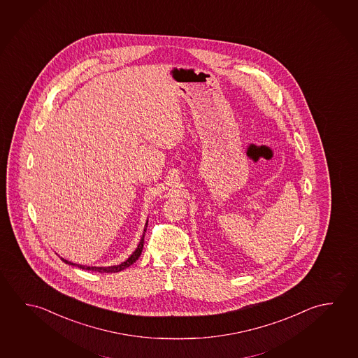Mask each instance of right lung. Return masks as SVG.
<instances>
[{
    "label": "right lung",
    "mask_w": 358,
    "mask_h": 358,
    "mask_svg": "<svg viewBox=\"0 0 358 358\" xmlns=\"http://www.w3.org/2000/svg\"><path fill=\"white\" fill-rule=\"evenodd\" d=\"M146 227H148V222H146L145 228H144V233H143V236H141V239H140L139 245H138V248L135 249V252H133V255H130L129 258H127V261L122 262V264H117V266H110V267H87V266H81V264H75V263H71V262L66 261V259H64V258H61V261L65 262L66 264H71V266H78V267L81 268V269H86V271H92V272H99V273H116L120 272L122 269H125V268L130 267L133 263L138 261V258H139L140 255H141V252H143V247H144V236H145Z\"/></svg>",
    "instance_id": "add662e5"
}]
</instances>
